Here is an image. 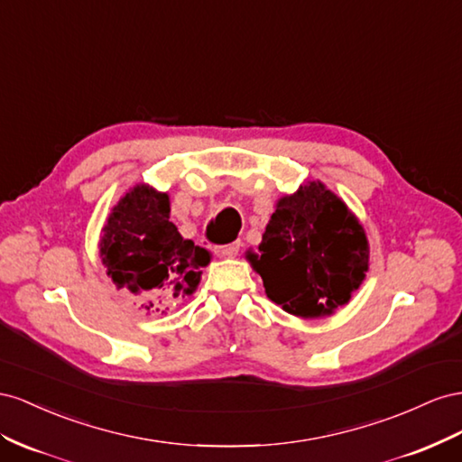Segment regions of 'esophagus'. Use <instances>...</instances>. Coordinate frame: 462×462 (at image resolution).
Masks as SVG:
<instances>
[{
  "instance_id": "esophagus-1",
  "label": "esophagus",
  "mask_w": 462,
  "mask_h": 462,
  "mask_svg": "<svg viewBox=\"0 0 462 462\" xmlns=\"http://www.w3.org/2000/svg\"><path fill=\"white\" fill-rule=\"evenodd\" d=\"M240 252V242H234V244H226V245H217L215 247V254L218 257H236Z\"/></svg>"
}]
</instances>
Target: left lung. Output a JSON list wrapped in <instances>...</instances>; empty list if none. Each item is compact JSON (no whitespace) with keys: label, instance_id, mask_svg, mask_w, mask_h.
Here are the masks:
<instances>
[{"label":"left lung","instance_id":"obj_1","mask_svg":"<svg viewBox=\"0 0 462 462\" xmlns=\"http://www.w3.org/2000/svg\"><path fill=\"white\" fill-rule=\"evenodd\" d=\"M247 261L261 274L269 300L311 319L335 313L365 279L370 245L360 220L321 181H308L276 203Z\"/></svg>","mask_w":462,"mask_h":462}]
</instances>
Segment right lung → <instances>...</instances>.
<instances>
[{
	"instance_id": "1",
	"label": "right lung",
	"mask_w": 462,
	"mask_h": 462,
	"mask_svg": "<svg viewBox=\"0 0 462 462\" xmlns=\"http://www.w3.org/2000/svg\"><path fill=\"white\" fill-rule=\"evenodd\" d=\"M100 259L117 288L147 300V311L191 296L210 263L205 247L183 240L170 222V197L147 183L129 189L104 224ZM168 310V308H166Z\"/></svg>"
}]
</instances>
